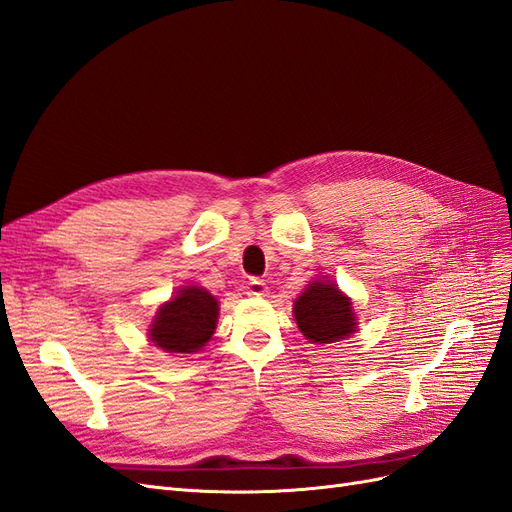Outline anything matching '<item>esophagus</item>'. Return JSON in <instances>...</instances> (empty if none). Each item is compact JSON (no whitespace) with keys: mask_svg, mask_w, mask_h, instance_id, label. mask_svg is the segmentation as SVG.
<instances>
[{"mask_svg":"<svg viewBox=\"0 0 512 512\" xmlns=\"http://www.w3.org/2000/svg\"><path fill=\"white\" fill-rule=\"evenodd\" d=\"M267 292V284L262 280H250L245 286V294H250V297H265Z\"/></svg>","mask_w":512,"mask_h":512,"instance_id":"1","label":"esophagus"}]
</instances>
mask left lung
I'll list each match as a JSON object with an SVG mask.
<instances>
[{
    "label": "left lung",
    "mask_w": 512,
    "mask_h": 512,
    "mask_svg": "<svg viewBox=\"0 0 512 512\" xmlns=\"http://www.w3.org/2000/svg\"><path fill=\"white\" fill-rule=\"evenodd\" d=\"M294 320L316 344H333L356 329L352 301L329 282H314L294 301Z\"/></svg>",
    "instance_id": "obj_1"
}]
</instances>
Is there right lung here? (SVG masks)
I'll list each match as a JSON object with an SVG mask.
<instances>
[{"label": "right lung", "mask_w": 512, "mask_h": 512, "mask_svg": "<svg viewBox=\"0 0 512 512\" xmlns=\"http://www.w3.org/2000/svg\"><path fill=\"white\" fill-rule=\"evenodd\" d=\"M218 322V301L203 288H183L158 309L151 324V342L166 352L192 354L203 348Z\"/></svg>", "instance_id": "1"}]
</instances>
